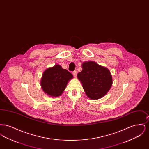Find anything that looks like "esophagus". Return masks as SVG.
Wrapping results in <instances>:
<instances>
[{"label": "esophagus", "mask_w": 149, "mask_h": 149, "mask_svg": "<svg viewBox=\"0 0 149 149\" xmlns=\"http://www.w3.org/2000/svg\"><path fill=\"white\" fill-rule=\"evenodd\" d=\"M72 74H73V75L75 77H77V70H74V71L72 72Z\"/></svg>", "instance_id": "34e87169"}]
</instances>
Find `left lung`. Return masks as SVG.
<instances>
[{"label":"left lung","instance_id":"left-lung-1","mask_svg":"<svg viewBox=\"0 0 149 149\" xmlns=\"http://www.w3.org/2000/svg\"><path fill=\"white\" fill-rule=\"evenodd\" d=\"M82 68V71L78 73L77 77L83 84L86 95L93 100L104 97L112 85L109 70L92 61L83 63Z\"/></svg>","mask_w":149,"mask_h":149}]
</instances>
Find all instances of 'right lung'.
Returning a JSON list of instances; mask_svg holds the SVG:
<instances>
[{"mask_svg":"<svg viewBox=\"0 0 149 149\" xmlns=\"http://www.w3.org/2000/svg\"><path fill=\"white\" fill-rule=\"evenodd\" d=\"M72 78L70 72L57 64L43 72L41 85L46 94L52 97H57L62 94L68 82Z\"/></svg>","mask_w":149,"mask_h":149,"instance_id":"add662e5","label":"right lung"}]
</instances>
